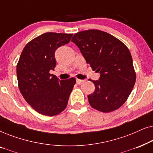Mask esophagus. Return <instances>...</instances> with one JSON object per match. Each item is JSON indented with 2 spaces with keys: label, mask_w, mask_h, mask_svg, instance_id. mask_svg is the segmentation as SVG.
I'll list each match as a JSON object with an SVG mask.
<instances>
[{
  "label": "esophagus",
  "mask_w": 153,
  "mask_h": 153,
  "mask_svg": "<svg viewBox=\"0 0 153 153\" xmlns=\"http://www.w3.org/2000/svg\"><path fill=\"white\" fill-rule=\"evenodd\" d=\"M76 83L79 85H81V83H83L85 81V80H81V79H76Z\"/></svg>",
  "instance_id": "34e87169"
}]
</instances>
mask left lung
<instances>
[{
	"instance_id": "1",
	"label": "left lung",
	"mask_w": 153,
	"mask_h": 153,
	"mask_svg": "<svg viewBox=\"0 0 153 153\" xmlns=\"http://www.w3.org/2000/svg\"><path fill=\"white\" fill-rule=\"evenodd\" d=\"M88 64L100 72L99 80L88 95L90 105L101 112L118 109L126 102L136 82L132 58L128 48L113 35L100 30L81 31L72 38Z\"/></svg>"
}]
</instances>
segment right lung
Returning <instances> with one entry per match:
<instances>
[{"instance_id":"add662e5","label":"right lung","mask_w":153,"mask_h":153,"mask_svg":"<svg viewBox=\"0 0 153 153\" xmlns=\"http://www.w3.org/2000/svg\"><path fill=\"white\" fill-rule=\"evenodd\" d=\"M73 34L46 33L25 46L16 65L19 91L25 100L39 114L48 116L59 114L68 105L76 83L74 77L59 81L54 70L55 51L70 42Z\"/></svg>"}]
</instances>
